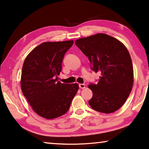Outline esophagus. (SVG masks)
Segmentation results:
<instances>
[{"mask_svg":"<svg viewBox=\"0 0 149 149\" xmlns=\"http://www.w3.org/2000/svg\"><path fill=\"white\" fill-rule=\"evenodd\" d=\"M79 88L84 89L86 88V85L84 84H79Z\"/></svg>","mask_w":149,"mask_h":149,"instance_id":"esophagus-1","label":"esophagus"}]
</instances>
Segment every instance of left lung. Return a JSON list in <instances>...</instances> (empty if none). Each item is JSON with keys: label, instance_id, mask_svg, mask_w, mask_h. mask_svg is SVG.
Listing matches in <instances>:
<instances>
[{"label": "left lung", "instance_id": "8db88e82", "mask_svg": "<svg viewBox=\"0 0 149 149\" xmlns=\"http://www.w3.org/2000/svg\"><path fill=\"white\" fill-rule=\"evenodd\" d=\"M75 45L88 56L93 70L100 72L97 84H90L93 98L89 104L104 113L116 111L125 103L134 84L131 56L123 44L105 33H96L75 40Z\"/></svg>", "mask_w": 149, "mask_h": 149}]
</instances>
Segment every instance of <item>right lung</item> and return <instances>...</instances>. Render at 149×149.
Instances as JSON below:
<instances>
[{
  "label": "right lung",
  "mask_w": 149,
  "mask_h": 149,
  "mask_svg": "<svg viewBox=\"0 0 149 149\" xmlns=\"http://www.w3.org/2000/svg\"><path fill=\"white\" fill-rule=\"evenodd\" d=\"M74 40L46 42L26 56L21 76L23 95L38 115L52 119L64 115L79 89L77 84L57 81L65 54Z\"/></svg>",
  "instance_id": "obj_1"
}]
</instances>
